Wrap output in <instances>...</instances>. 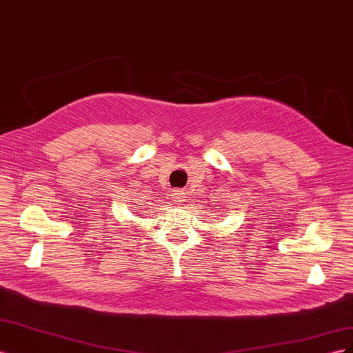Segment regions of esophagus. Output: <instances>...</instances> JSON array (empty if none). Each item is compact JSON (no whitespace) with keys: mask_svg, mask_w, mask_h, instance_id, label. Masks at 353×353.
<instances>
[{"mask_svg":"<svg viewBox=\"0 0 353 353\" xmlns=\"http://www.w3.org/2000/svg\"><path fill=\"white\" fill-rule=\"evenodd\" d=\"M172 196H174L172 199H174V205H175V206H181V203H183V201L185 200L184 190H175Z\"/></svg>","mask_w":353,"mask_h":353,"instance_id":"34e87169","label":"esophagus"}]
</instances>
